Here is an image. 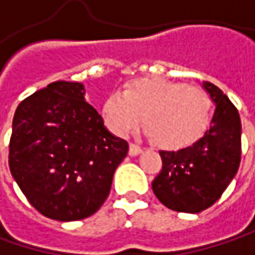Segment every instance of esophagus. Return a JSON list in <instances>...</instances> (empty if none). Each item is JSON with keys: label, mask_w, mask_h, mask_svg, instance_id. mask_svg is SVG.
I'll list each match as a JSON object with an SVG mask.
<instances>
[{"label": "esophagus", "mask_w": 255, "mask_h": 255, "mask_svg": "<svg viewBox=\"0 0 255 255\" xmlns=\"http://www.w3.org/2000/svg\"><path fill=\"white\" fill-rule=\"evenodd\" d=\"M142 152V147L139 146V145H136V143H130L129 145V155L130 156H136V155H139Z\"/></svg>", "instance_id": "esophagus-1"}]
</instances>
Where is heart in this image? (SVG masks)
Here are the masks:
<instances>
[{
  "instance_id": "1",
  "label": "heart",
  "mask_w": 255,
  "mask_h": 255,
  "mask_svg": "<svg viewBox=\"0 0 255 255\" xmlns=\"http://www.w3.org/2000/svg\"><path fill=\"white\" fill-rule=\"evenodd\" d=\"M212 100L201 87L158 77L136 79L125 92L115 90L103 105L109 129L129 134L143 115L145 132L163 147H182L197 140L211 122Z\"/></svg>"
}]
</instances>
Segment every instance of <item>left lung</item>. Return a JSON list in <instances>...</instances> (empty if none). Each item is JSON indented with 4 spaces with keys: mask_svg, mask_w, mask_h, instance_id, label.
<instances>
[{
    "mask_svg": "<svg viewBox=\"0 0 255 255\" xmlns=\"http://www.w3.org/2000/svg\"><path fill=\"white\" fill-rule=\"evenodd\" d=\"M215 103L210 129L191 146L160 150L162 169L152 189L169 210L198 214L214 205L236 176L241 160V121L215 84L205 82Z\"/></svg>",
    "mask_w": 255,
    "mask_h": 255,
    "instance_id": "8db88e82",
    "label": "left lung"
}]
</instances>
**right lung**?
<instances>
[{
  "label": "right lung",
  "mask_w": 255,
  "mask_h": 255,
  "mask_svg": "<svg viewBox=\"0 0 255 255\" xmlns=\"http://www.w3.org/2000/svg\"><path fill=\"white\" fill-rule=\"evenodd\" d=\"M129 145L103 125L77 82H54L24 99L12 119L8 163L35 210L57 221L93 215L106 201Z\"/></svg>",
  "instance_id": "right-lung-1"
}]
</instances>
